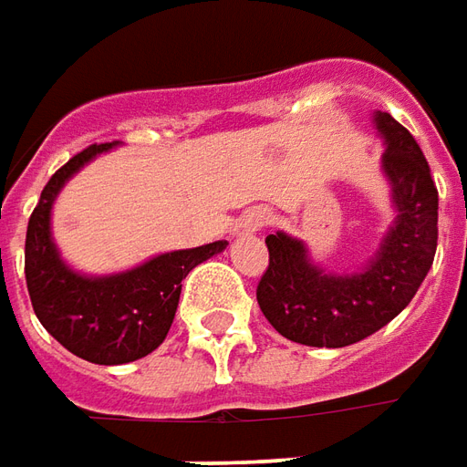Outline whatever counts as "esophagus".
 I'll return each instance as SVG.
<instances>
[{"label": "esophagus", "mask_w": 467, "mask_h": 467, "mask_svg": "<svg viewBox=\"0 0 467 467\" xmlns=\"http://www.w3.org/2000/svg\"><path fill=\"white\" fill-rule=\"evenodd\" d=\"M270 223V213L265 208H252V211H244L239 215V221L234 223V236H252L256 231Z\"/></svg>", "instance_id": "1"}]
</instances>
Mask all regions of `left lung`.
<instances>
[{
  "mask_svg": "<svg viewBox=\"0 0 467 467\" xmlns=\"http://www.w3.org/2000/svg\"><path fill=\"white\" fill-rule=\"evenodd\" d=\"M372 125L386 146L380 169L396 213L375 254L355 272H328L296 236H267L270 267L256 300L290 342L328 349L362 342L411 303L434 262L437 187L430 164L414 136L388 112H372Z\"/></svg>",
  "mask_w": 467,
  "mask_h": 467,
  "instance_id": "left-lung-1",
  "label": "left lung"
}]
</instances>
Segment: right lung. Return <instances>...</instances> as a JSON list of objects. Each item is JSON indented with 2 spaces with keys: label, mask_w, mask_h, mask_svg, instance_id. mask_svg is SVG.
Listing matches in <instances>:
<instances>
[{
  "label": "right lung",
  "mask_w": 467,
  "mask_h": 467,
  "mask_svg": "<svg viewBox=\"0 0 467 467\" xmlns=\"http://www.w3.org/2000/svg\"><path fill=\"white\" fill-rule=\"evenodd\" d=\"M118 143H95L53 174L30 215L25 239V280L37 321L71 355L95 365H125L151 355L167 339L184 277L228 246V241H213L164 252L112 275H84L66 265L53 241V202L81 167Z\"/></svg>",
  "instance_id": "1"
}]
</instances>
